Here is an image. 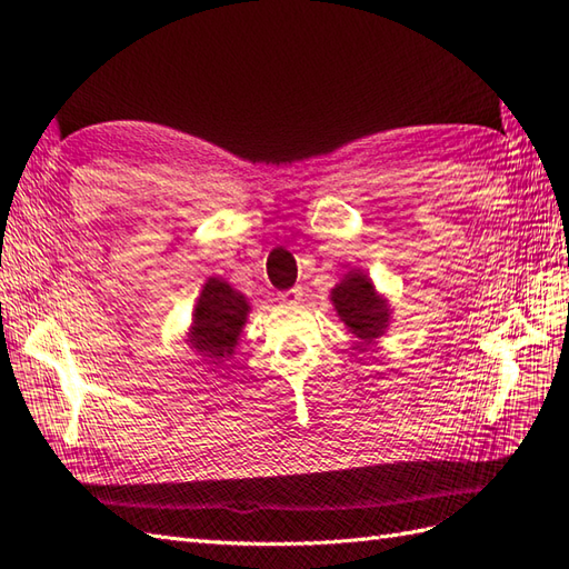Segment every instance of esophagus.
Listing matches in <instances>:
<instances>
[{
	"label": "esophagus",
	"instance_id": "obj_1",
	"mask_svg": "<svg viewBox=\"0 0 569 569\" xmlns=\"http://www.w3.org/2000/svg\"><path fill=\"white\" fill-rule=\"evenodd\" d=\"M301 297H303L301 287H295V289H289V292H282V295H280V301L287 303V307H295V303L301 301Z\"/></svg>",
	"mask_w": 569,
	"mask_h": 569
}]
</instances>
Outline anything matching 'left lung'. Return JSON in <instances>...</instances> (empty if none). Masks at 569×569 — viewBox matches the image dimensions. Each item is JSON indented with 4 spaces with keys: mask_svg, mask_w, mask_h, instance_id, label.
<instances>
[{
    "mask_svg": "<svg viewBox=\"0 0 569 569\" xmlns=\"http://www.w3.org/2000/svg\"><path fill=\"white\" fill-rule=\"evenodd\" d=\"M330 301L340 321L355 338L362 340V345H377L391 326L393 309L389 299L377 292L371 277L362 270L342 274L340 282L330 289Z\"/></svg>",
    "mask_w": 569,
    "mask_h": 569,
    "instance_id": "left-lung-1",
    "label": "left lung"
}]
</instances>
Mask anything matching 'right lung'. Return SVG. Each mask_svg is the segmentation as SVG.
I'll use <instances>...</instances> for the list:
<instances>
[{"label":"right lung","mask_w":569,"mask_h":569,"mask_svg":"<svg viewBox=\"0 0 569 569\" xmlns=\"http://www.w3.org/2000/svg\"><path fill=\"white\" fill-rule=\"evenodd\" d=\"M251 301L221 277H210L192 309V323L186 332V345L202 357L204 365H219L237 352L246 328Z\"/></svg>","instance_id":"1"}]
</instances>
